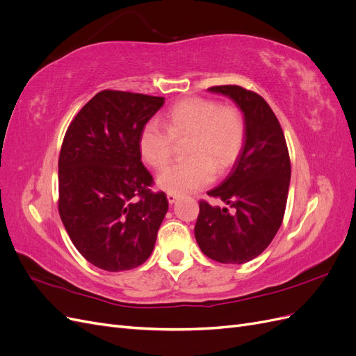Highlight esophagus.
I'll return each mask as SVG.
<instances>
[{
    "label": "esophagus",
    "instance_id": "obj_1",
    "mask_svg": "<svg viewBox=\"0 0 356 356\" xmlns=\"http://www.w3.org/2000/svg\"><path fill=\"white\" fill-rule=\"evenodd\" d=\"M166 197H168V202H169L170 204H174V203L178 200V196L174 195V193H168Z\"/></svg>",
    "mask_w": 356,
    "mask_h": 356
}]
</instances>
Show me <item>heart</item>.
Instances as JSON below:
<instances>
[{"label":"heart","mask_w":356,"mask_h":356,"mask_svg":"<svg viewBox=\"0 0 356 356\" xmlns=\"http://www.w3.org/2000/svg\"><path fill=\"white\" fill-rule=\"evenodd\" d=\"M187 135L191 157L166 166L157 177V186L174 195L203 188L213 181L215 168L222 172L233 165L245 139L243 115L212 99H184L168 111L166 126L156 118L143 126L139 153L148 165L161 168L174 152L175 138Z\"/></svg>","instance_id":"heart-1"}]
</instances>
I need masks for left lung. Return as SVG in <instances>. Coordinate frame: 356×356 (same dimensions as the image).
<instances>
[{"mask_svg":"<svg viewBox=\"0 0 356 356\" xmlns=\"http://www.w3.org/2000/svg\"><path fill=\"white\" fill-rule=\"evenodd\" d=\"M208 90L229 96L239 106L245 139L227 178L208 191L234 211L202 200L195 236L212 260L243 264L260 255L281 227L291 179L289 154L282 127L260 95L230 84Z\"/></svg>","mask_w":356,"mask_h":356,"instance_id":"8db88e82","label":"left lung"}]
</instances>
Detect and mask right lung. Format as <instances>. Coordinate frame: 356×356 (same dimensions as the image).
Listing matches in <instances>:
<instances>
[{
    "instance_id": "1",
    "label": "right lung",
    "mask_w": 356,
    "mask_h": 356,
    "mask_svg": "<svg viewBox=\"0 0 356 356\" xmlns=\"http://www.w3.org/2000/svg\"><path fill=\"white\" fill-rule=\"evenodd\" d=\"M165 98L102 90L74 117L59 154V215L77 251L106 272L131 270L152 255L168 212L148 187L138 138Z\"/></svg>"
}]
</instances>
